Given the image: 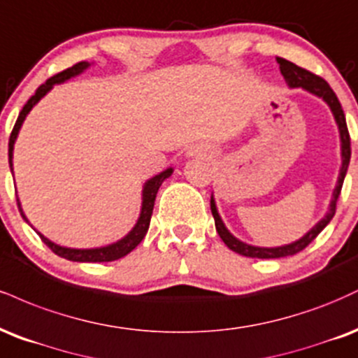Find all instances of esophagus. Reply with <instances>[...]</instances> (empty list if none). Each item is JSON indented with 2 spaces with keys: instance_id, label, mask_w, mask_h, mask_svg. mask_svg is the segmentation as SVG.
Listing matches in <instances>:
<instances>
[{
  "instance_id": "esophagus-1",
  "label": "esophagus",
  "mask_w": 358,
  "mask_h": 358,
  "mask_svg": "<svg viewBox=\"0 0 358 358\" xmlns=\"http://www.w3.org/2000/svg\"><path fill=\"white\" fill-rule=\"evenodd\" d=\"M187 155H189V157L209 159V157H211V152H209L208 149H204V147H192V149L187 152Z\"/></svg>"
}]
</instances>
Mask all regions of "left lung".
Instances as JSON below:
<instances>
[{"instance_id":"8db88e82","label":"left lung","mask_w":358,"mask_h":358,"mask_svg":"<svg viewBox=\"0 0 358 358\" xmlns=\"http://www.w3.org/2000/svg\"><path fill=\"white\" fill-rule=\"evenodd\" d=\"M276 62L280 63V71H281V75H283L285 82L288 83V87L305 88L306 92L320 96V99H323L327 103H329L330 110H331V113H334L335 122H337L338 130H340V142H342V169H340L337 187H335V191H334V197H331L329 213L325 214V217L318 221L317 224H315L303 238H300L298 241L292 243V245H285V246H278V248L251 246V245H246V243L239 241L238 238H234L233 234L226 229L224 222L221 221L220 213H217V209H216V203H214V197L211 196V213L214 216V224H216L217 234H220V238L224 241V245L228 246L229 250H233L234 253H238V255L248 256V258H262V259H264V258L266 259L268 258H285V256L296 255V253H300L301 250H305V248L308 246L310 243H312L313 239L322 233L323 228L329 224V222L331 221V217L335 216V209H337V201H338L340 191H342L343 179H345L348 164H350V154H352L350 136H348L345 113H343V110H342V105H340L335 92L331 90L330 85L325 82V80H323L322 77H318V75L312 73V71L301 69V66L295 65V63L285 60V58H280V57L276 58Z\"/></svg>"}]
</instances>
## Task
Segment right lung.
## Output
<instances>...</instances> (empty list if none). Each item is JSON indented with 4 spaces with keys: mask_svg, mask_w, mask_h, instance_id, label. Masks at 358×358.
I'll list each match as a JSON object with an SVG mask.
<instances>
[{
    "mask_svg": "<svg viewBox=\"0 0 358 358\" xmlns=\"http://www.w3.org/2000/svg\"><path fill=\"white\" fill-rule=\"evenodd\" d=\"M85 69H88V63L87 62H80V63H77V65H73V66H70V69L60 71V73H57L55 77L46 80L43 85L38 87L35 95H33L31 99H29L28 102L24 103L23 110L20 112L18 119H16L15 127H13V130H11L10 142H8V161H10L11 172H13V149H15V141H16V137H18L21 124H23V120L27 119L29 110H31V108L35 107V105L40 102V100L43 99V96L48 94L50 90H52L53 85L65 82V80L75 77V75L82 73V71ZM171 174H172V167H169V169H166V171H162L161 174L154 176L152 179H149L144 184V191H142V209H141V216H138V220H137V224L134 226L132 231H130L127 236L119 239L117 243H112V245L102 246V248H92V250H75V248H65V246H60V245H55V243L50 241L48 238H45L43 234L38 233V231H36L38 236L41 238V241H43L45 245L48 246L55 255L62 256V258H65V259H70V262L105 263V262H115V259L124 258L125 255H129L130 251H132L134 248H136L138 243L144 239L147 229H149V224H150V216H152L155 196H157V191H159V187H161V184L167 178H169ZM16 203H18V209H20L21 216H23V220L28 222L27 216H24V213H23V209H21L18 197H16Z\"/></svg>",
    "mask_w": 358,
    "mask_h": 358,
    "instance_id": "right-lung-1",
    "label": "right lung"
}]
</instances>
